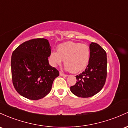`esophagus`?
<instances>
[{
	"label": "esophagus",
	"mask_w": 128,
	"mask_h": 128,
	"mask_svg": "<svg viewBox=\"0 0 128 128\" xmlns=\"http://www.w3.org/2000/svg\"><path fill=\"white\" fill-rule=\"evenodd\" d=\"M60 76H63V77H67V76H68L66 75V74H64V73H62V72H60Z\"/></svg>",
	"instance_id": "1"
}]
</instances>
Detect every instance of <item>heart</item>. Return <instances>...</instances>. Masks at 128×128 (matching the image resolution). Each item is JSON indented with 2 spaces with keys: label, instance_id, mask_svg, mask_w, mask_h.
I'll use <instances>...</instances> for the list:
<instances>
[{
  "label": "heart",
  "instance_id": "obj_1",
  "mask_svg": "<svg viewBox=\"0 0 128 128\" xmlns=\"http://www.w3.org/2000/svg\"><path fill=\"white\" fill-rule=\"evenodd\" d=\"M91 51L87 45L80 43L66 42L57 46V52L50 54L54 66L60 64L64 60L66 68L73 73H78L84 70L90 60Z\"/></svg>",
  "mask_w": 128,
  "mask_h": 128
}]
</instances>
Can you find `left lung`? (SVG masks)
<instances>
[{"instance_id": "obj_1", "label": "left lung", "mask_w": 128, "mask_h": 128, "mask_svg": "<svg viewBox=\"0 0 128 128\" xmlns=\"http://www.w3.org/2000/svg\"><path fill=\"white\" fill-rule=\"evenodd\" d=\"M91 56L86 68L76 76L77 81L70 87L72 93L77 97L87 98L97 94L103 88L107 76L106 52L98 44L90 45Z\"/></svg>"}]
</instances>
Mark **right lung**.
<instances>
[{
  "label": "right lung",
  "instance_id": "obj_1",
  "mask_svg": "<svg viewBox=\"0 0 128 128\" xmlns=\"http://www.w3.org/2000/svg\"><path fill=\"white\" fill-rule=\"evenodd\" d=\"M51 46L46 38H34L20 45L11 56L12 83L17 92L30 100L44 98L59 76L49 64Z\"/></svg>",
  "mask_w": 128,
  "mask_h": 128
}]
</instances>
